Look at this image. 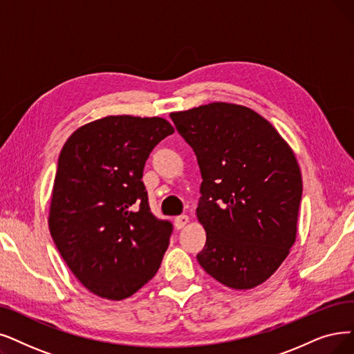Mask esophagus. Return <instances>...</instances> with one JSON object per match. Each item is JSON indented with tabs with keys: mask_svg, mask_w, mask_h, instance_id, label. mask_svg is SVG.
<instances>
[{
	"mask_svg": "<svg viewBox=\"0 0 354 354\" xmlns=\"http://www.w3.org/2000/svg\"><path fill=\"white\" fill-rule=\"evenodd\" d=\"M189 222H190V218H189L187 215H181V216H177V218L174 219V225H176L177 230L185 228V226H186Z\"/></svg>",
	"mask_w": 354,
	"mask_h": 354,
	"instance_id": "34e87169",
	"label": "esophagus"
}]
</instances>
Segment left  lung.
Listing matches in <instances>:
<instances>
[{"instance_id": "8db88e82", "label": "left lung", "mask_w": 354, "mask_h": 354, "mask_svg": "<svg viewBox=\"0 0 354 354\" xmlns=\"http://www.w3.org/2000/svg\"><path fill=\"white\" fill-rule=\"evenodd\" d=\"M202 174L196 216L206 231L197 261L219 283L256 288L289 256L302 176L274 126L250 107L215 102L169 113Z\"/></svg>"}]
</instances>
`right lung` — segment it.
<instances>
[{"label":"right lung","instance_id":"obj_1","mask_svg":"<svg viewBox=\"0 0 354 354\" xmlns=\"http://www.w3.org/2000/svg\"><path fill=\"white\" fill-rule=\"evenodd\" d=\"M173 132L158 116H106L82 124L59 153L49 231L69 270L100 298H129L161 266L173 226L151 214L140 178Z\"/></svg>","mask_w":354,"mask_h":354}]
</instances>
